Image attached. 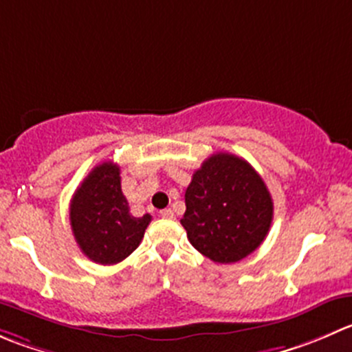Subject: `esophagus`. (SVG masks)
Wrapping results in <instances>:
<instances>
[{
	"label": "esophagus",
	"mask_w": 352,
	"mask_h": 352,
	"mask_svg": "<svg viewBox=\"0 0 352 352\" xmlns=\"http://www.w3.org/2000/svg\"><path fill=\"white\" fill-rule=\"evenodd\" d=\"M162 217L163 218H168V220H170V218H173V217H175V214H173V211L170 210V208H166V210H162Z\"/></svg>",
	"instance_id": "1"
}]
</instances>
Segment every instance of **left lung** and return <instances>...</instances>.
I'll list each match as a JSON object with an SVG mask.
<instances>
[{"label":"left lung","instance_id":"left-lung-1","mask_svg":"<svg viewBox=\"0 0 352 352\" xmlns=\"http://www.w3.org/2000/svg\"><path fill=\"white\" fill-rule=\"evenodd\" d=\"M274 220V201L245 160L217 153L194 172L180 220L190 244L214 263L241 261L259 248Z\"/></svg>","mask_w":352,"mask_h":352}]
</instances>
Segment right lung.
<instances>
[{
	"label": "right lung",
	"instance_id": "obj_1",
	"mask_svg": "<svg viewBox=\"0 0 352 352\" xmlns=\"http://www.w3.org/2000/svg\"><path fill=\"white\" fill-rule=\"evenodd\" d=\"M151 214L132 217L122 192L120 166L104 162L82 180L70 201L75 242L91 261L115 265L138 249Z\"/></svg>",
	"mask_w": 352,
	"mask_h": 352
}]
</instances>
